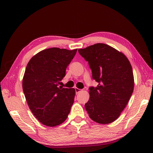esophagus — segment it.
Wrapping results in <instances>:
<instances>
[{
  "mask_svg": "<svg viewBox=\"0 0 153 153\" xmlns=\"http://www.w3.org/2000/svg\"><path fill=\"white\" fill-rule=\"evenodd\" d=\"M81 91H82V90L79 89V88H75V92H76V94H78V93H79Z\"/></svg>",
  "mask_w": 153,
  "mask_h": 153,
  "instance_id": "obj_1",
  "label": "esophagus"
}]
</instances>
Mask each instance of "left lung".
Here are the masks:
<instances>
[{
	"mask_svg": "<svg viewBox=\"0 0 153 153\" xmlns=\"http://www.w3.org/2000/svg\"><path fill=\"white\" fill-rule=\"evenodd\" d=\"M78 52L88 62L97 87H90L85 105L90 118L100 124L114 121L126 107L134 90L132 67L127 57L104 43H96Z\"/></svg>",
	"mask_w": 153,
	"mask_h": 153,
	"instance_id": "left-lung-1",
	"label": "left lung"
}]
</instances>
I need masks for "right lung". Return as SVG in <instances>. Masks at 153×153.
Wrapping results in <instances>:
<instances>
[{"mask_svg": "<svg viewBox=\"0 0 153 153\" xmlns=\"http://www.w3.org/2000/svg\"><path fill=\"white\" fill-rule=\"evenodd\" d=\"M76 51L47 48L34 55L27 65L23 91L31 111L43 125H59L70 112L75 90L59 87V84Z\"/></svg>", "mask_w": 153, "mask_h": 153, "instance_id": "1", "label": "right lung"}]
</instances>
